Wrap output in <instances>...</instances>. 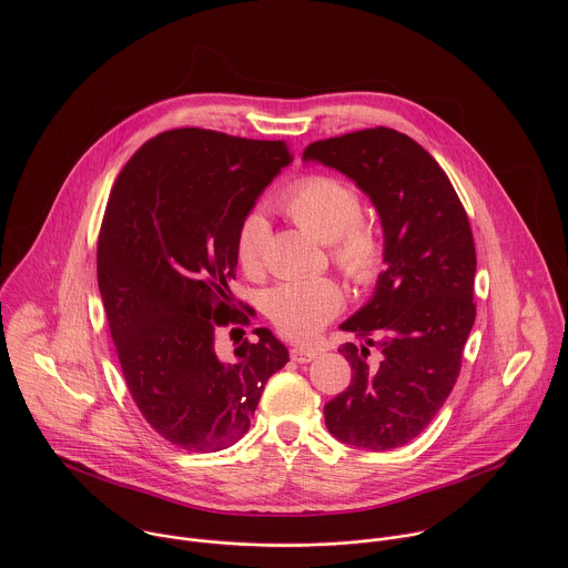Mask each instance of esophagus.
Masks as SVG:
<instances>
[{"label": "esophagus", "instance_id": "obj_1", "mask_svg": "<svg viewBox=\"0 0 568 568\" xmlns=\"http://www.w3.org/2000/svg\"><path fill=\"white\" fill-rule=\"evenodd\" d=\"M320 356V352L317 349H311V347H293L291 349V358L295 361V363H311V361H315Z\"/></svg>", "mask_w": 568, "mask_h": 568}]
</instances>
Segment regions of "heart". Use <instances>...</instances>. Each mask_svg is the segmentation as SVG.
I'll use <instances>...</instances> for the list:
<instances>
[{"label":"heart","instance_id":"b5f03b06","mask_svg":"<svg viewBox=\"0 0 568 568\" xmlns=\"http://www.w3.org/2000/svg\"><path fill=\"white\" fill-rule=\"evenodd\" d=\"M280 210L317 241L329 244V257L336 268L354 284H369L385 257V244L376 225L363 216L358 192L327 174H313L295 181L280 199ZM268 223L262 214L244 216L236 255L246 273L262 268ZM343 306L341 288L329 280H293L273 286L266 293L264 311L271 322L291 338H313Z\"/></svg>","mask_w":568,"mask_h":568}]
</instances>
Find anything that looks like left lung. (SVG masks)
Masks as SVG:
<instances>
[{
    "label": "left lung",
    "mask_w": 568,
    "mask_h": 568,
    "mask_svg": "<svg viewBox=\"0 0 568 568\" xmlns=\"http://www.w3.org/2000/svg\"><path fill=\"white\" fill-rule=\"evenodd\" d=\"M306 162L349 176L374 203L385 264L372 300L341 329L349 387L325 405L343 444L389 450L417 437L450 396L475 324L477 253L468 214L415 140L387 126L313 142Z\"/></svg>",
    "instance_id": "1"
}]
</instances>
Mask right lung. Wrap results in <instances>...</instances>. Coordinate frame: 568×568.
<instances>
[{"mask_svg": "<svg viewBox=\"0 0 568 568\" xmlns=\"http://www.w3.org/2000/svg\"><path fill=\"white\" fill-rule=\"evenodd\" d=\"M291 160L282 140L174 129L149 140L113 183L98 236V288L135 405L183 450L236 444L266 381L288 363L266 327H255L257 343L244 338L232 361L216 334L248 322L230 288L239 227Z\"/></svg>", "mask_w": 568, "mask_h": 568, "instance_id": "add662e5", "label": "right lung"}]
</instances>
